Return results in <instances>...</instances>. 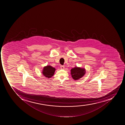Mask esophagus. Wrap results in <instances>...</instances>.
Segmentation results:
<instances>
[{
    "instance_id": "34e87169",
    "label": "esophagus",
    "mask_w": 125,
    "mask_h": 125,
    "mask_svg": "<svg viewBox=\"0 0 125 125\" xmlns=\"http://www.w3.org/2000/svg\"><path fill=\"white\" fill-rule=\"evenodd\" d=\"M60 68H61V69H63L65 68V67L63 65H61L60 66Z\"/></svg>"
}]
</instances>
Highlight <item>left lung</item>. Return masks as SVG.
Returning <instances> with one entry per match:
<instances>
[{
    "label": "left lung",
    "mask_w": 125,
    "mask_h": 125,
    "mask_svg": "<svg viewBox=\"0 0 125 125\" xmlns=\"http://www.w3.org/2000/svg\"><path fill=\"white\" fill-rule=\"evenodd\" d=\"M71 71V76L74 80H77L81 78L86 73L85 69L77 67L72 69Z\"/></svg>",
    "instance_id": "8db88e82"
}]
</instances>
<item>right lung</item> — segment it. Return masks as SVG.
Instances as JSON below:
<instances>
[{"label": "right lung", "mask_w": 125, "mask_h": 125, "mask_svg": "<svg viewBox=\"0 0 125 125\" xmlns=\"http://www.w3.org/2000/svg\"><path fill=\"white\" fill-rule=\"evenodd\" d=\"M55 70V68L52 67L51 65H47L44 67L42 73L44 76L50 78L54 75Z\"/></svg>", "instance_id": "obj_1"}]
</instances>
